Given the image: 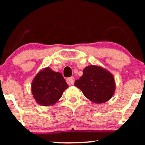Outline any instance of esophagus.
<instances>
[{"label":"esophagus","instance_id":"34e87169","mask_svg":"<svg viewBox=\"0 0 145 145\" xmlns=\"http://www.w3.org/2000/svg\"><path fill=\"white\" fill-rule=\"evenodd\" d=\"M67 82L69 85H73L74 84V77L68 78L67 79Z\"/></svg>","mask_w":145,"mask_h":145}]
</instances>
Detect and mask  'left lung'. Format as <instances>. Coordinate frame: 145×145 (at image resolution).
Returning <instances> with one entry per match:
<instances>
[{
    "label": "left lung",
    "instance_id": "obj_1",
    "mask_svg": "<svg viewBox=\"0 0 145 145\" xmlns=\"http://www.w3.org/2000/svg\"><path fill=\"white\" fill-rule=\"evenodd\" d=\"M74 85L82 91L84 95L95 104H102L112 97L116 89L113 75L101 66H87L83 75L75 81Z\"/></svg>",
    "mask_w": 145,
    "mask_h": 145
}]
</instances>
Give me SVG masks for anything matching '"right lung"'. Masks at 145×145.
Masks as SVG:
<instances>
[{"mask_svg":"<svg viewBox=\"0 0 145 145\" xmlns=\"http://www.w3.org/2000/svg\"><path fill=\"white\" fill-rule=\"evenodd\" d=\"M68 84L60 72L53 71L49 67L39 71L31 83V93L37 104L43 106L55 104Z\"/></svg>","mask_w":145,"mask_h":145,"instance_id":"obj_1","label":"right lung"}]
</instances>
